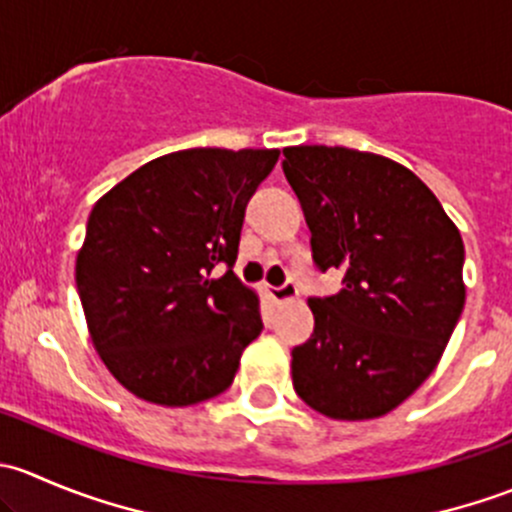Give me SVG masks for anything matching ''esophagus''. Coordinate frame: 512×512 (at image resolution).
<instances>
[{
	"label": "esophagus",
	"instance_id": "obj_1",
	"mask_svg": "<svg viewBox=\"0 0 512 512\" xmlns=\"http://www.w3.org/2000/svg\"><path fill=\"white\" fill-rule=\"evenodd\" d=\"M267 294H270L272 302H277V304L292 302V299L297 297V285H294V282H285L282 287H270L267 289Z\"/></svg>",
	"mask_w": 512,
	"mask_h": 512
}]
</instances>
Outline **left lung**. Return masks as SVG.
Wrapping results in <instances>:
<instances>
[{
  "label": "left lung",
  "instance_id": "obj_1",
  "mask_svg": "<svg viewBox=\"0 0 512 512\" xmlns=\"http://www.w3.org/2000/svg\"><path fill=\"white\" fill-rule=\"evenodd\" d=\"M282 170L322 272L342 289L309 299L314 332L292 349L299 399L337 421L394 411L431 376L466 304L461 232L418 175L344 146L285 148Z\"/></svg>",
  "mask_w": 512,
  "mask_h": 512
}]
</instances>
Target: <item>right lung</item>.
<instances>
[{"mask_svg": "<svg viewBox=\"0 0 512 512\" xmlns=\"http://www.w3.org/2000/svg\"><path fill=\"white\" fill-rule=\"evenodd\" d=\"M277 158V148L168 153L133 170L91 210L76 287L98 356L138 399H215L260 337V297L232 265L247 200ZM220 264L228 272L215 278Z\"/></svg>", "mask_w": 512, "mask_h": 512, "instance_id": "1", "label": "right lung"}]
</instances>
